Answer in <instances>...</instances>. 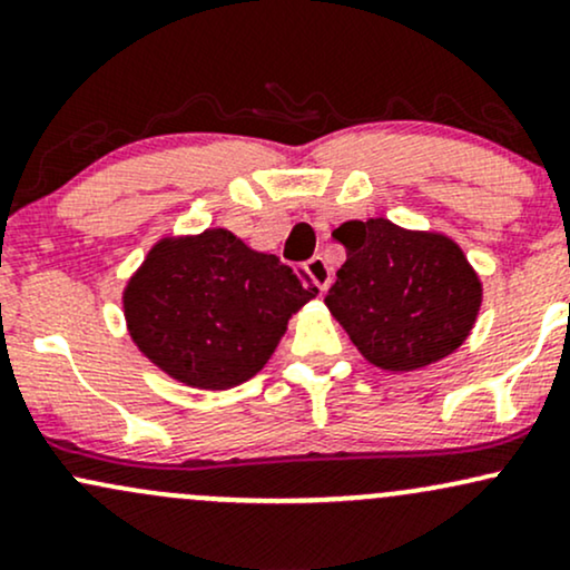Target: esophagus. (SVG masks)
Masks as SVG:
<instances>
[{"label": "esophagus", "mask_w": 570, "mask_h": 570, "mask_svg": "<svg viewBox=\"0 0 570 570\" xmlns=\"http://www.w3.org/2000/svg\"><path fill=\"white\" fill-rule=\"evenodd\" d=\"M305 271H307V276L313 278V284H316L322 292L326 289V286H330L332 267H330V263H326L324 257H311V259H307Z\"/></svg>", "instance_id": "34e87169"}]
</instances>
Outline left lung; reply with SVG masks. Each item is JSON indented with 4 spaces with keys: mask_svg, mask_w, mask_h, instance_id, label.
Instances as JSON below:
<instances>
[{
    "mask_svg": "<svg viewBox=\"0 0 570 570\" xmlns=\"http://www.w3.org/2000/svg\"><path fill=\"white\" fill-rule=\"evenodd\" d=\"M332 238L345 265L324 303L375 367L421 370L472 332L482 284L453 240L389 219L345 222Z\"/></svg>",
    "mask_w": 570,
    "mask_h": 570,
    "instance_id": "8db88e82",
    "label": "left lung"
}]
</instances>
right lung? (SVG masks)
Here are the masks:
<instances>
[{"label": "right lung", "instance_id": "add662e5", "mask_svg": "<svg viewBox=\"0 0 570 570\" xmlns=\"http://www.w3.org/2000/svg\"><path fill=\"white\" fill-rule=\"evenodd\" d=\"M316 294L303 271L217 227L160 240L122 305L144 356L176 381L222 391L265 367L292 313Z\"/></svg>", "mask_w": 570, "mask_h": 570}]
</instances>
